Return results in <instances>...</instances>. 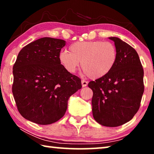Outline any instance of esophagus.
Wrapping results in <instances>:
<instances>
[{"instance_id":"esophagus-1","label":"esophagus","mask_w":154,"mask_h":154,"mask_svg":"<svg viewBox=\"0 0 154 154\" xmlns=\"http://www.w3.org/2000/svg\"><path fill=\"white\" fill-rule=\"evenodd\" d=\"M82 87H85L87 86L88 85V82H86L85 80H82Z\"/></svg>"}]
</instances>
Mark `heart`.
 I'll list each match as a JSON object with an SVG mask.
<instances>
[{
    "label": "heart",
    "instance_id": "1",
    "mask_svg": "<svg viewBox=\"0 0 154 154\" xmlns=\"http://www.w3.org/2000/svg\"><path fill=\"white\" fill-rule=\"evenodd\" d=\"M70 52L62 51L59 60L68 72L74 73L81 66L93 79L107 75L116 63L117 49L109 41H78L69 47Z\"/></svg>",
    "mask_w": 154,
    "mask_h": 154
}]
</instances>
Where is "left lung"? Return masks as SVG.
Here are the masks:
<instances>
[{"mask_svg":"<svg viewBox=\"0 0 154 154\" xmlns=\"http://www.w3.org/2000/svg\"><path fill=\"white\" fill-rule=\"evenodd\" d=\"M117 49L113 69L88 83L93 91L92 114L104 126L117 127L133 118L140 107L143 94V69L136 50L118 37H109Z\"/></svg>","mask_w":154,"mask_h":154,"instance_id":"8db88e82","label":"left lung"}]
</instances>
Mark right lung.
I'll return each instance as SVG.
<instances>
[{
	"label": "right lung",
	"mask_w": 154,
	"mask_h": 154,
	"mask_svg": "<svg viewBox=\"0 0 154 154\" xmlns=\"http://www.w3.org/2000/svg\"><path fill=\"white\" fill-rule=\"evenodd\" d=\"M66 41L43 37L24 47L13 67L12 92L17 110L34 123L48 125L61 119L68 100L82 88L79 77L59 60Z\"/></svg>",
	"instance_id": "obj_1"
}]
</instances>
